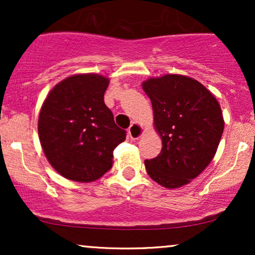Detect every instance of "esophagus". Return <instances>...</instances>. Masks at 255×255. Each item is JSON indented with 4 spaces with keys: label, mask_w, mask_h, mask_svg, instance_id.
Wrapping results in <instances>:
<instances>
[{
    "label": "esophagus",
    "mask_w": 255,
    "mask_h": 255,
    "mask_svg": "<svg viewBox=\"0 0 255 255\" xmlns=\"http://www.w3.org/2000/svg\"><path fill=\"white\" fill-rule=\"evenodd\" d=\"M142 133H144V129H142L141 126H139L137 124H133L129 127V129H128V135H129L131 140L139 139L142 135Z\"/></svg>",
    "instance_id": "esophagus-1"
}]
</instances>
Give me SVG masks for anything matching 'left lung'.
Instances as JSON below:
<instances>
[{"label": "left lung", "mask_w": 255, "mask_h": 255, "mask_svg": "<svg viewBox=\"0 0 255 255\" xmlns=\"http://www.w3.org/2000/svg\"><path fill=\"white\" fill-rule=\"evenodd\" d=\"M142 89L151 99L162 151L145 160L150 177L166 188L188 183L210 164L221 141V107L194 79L169 74L148 79Z\"/></svg>", "instance_id": "obj_1"}]
</instances>
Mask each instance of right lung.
Instances as JSON below:
<instances>
[{"label":"right lung","instance_id":"right-lung-1","mask_svg":"<svg viewBox=\"0 0 255 255\" xmlns=\"http://www.w3.org/2000/svg\"><path fill=\"white\" fill-rule=\"evenodd\" d=\"M109 80L97 74L73 75L50 91L38 120V134L58 174L91 182L113 166V152L126 140L104 103Z\"/></svg>","mask_w":255,"mask_h":255}]
</instances>
